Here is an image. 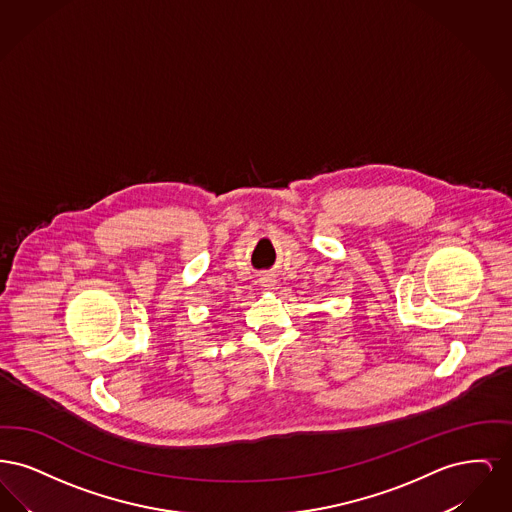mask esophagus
Listing matches in <instances>:
<instances>
[{"label": "esophagus", "instance_id": "obj_1", "mask_svg": "<svg viewBox=\"0 0 512 512\" xmlns=\"http://www.w3.org/2000/svg\"><path fill=\"white\" fill-rule=\"evenodd\" d=\"M263 286H265V288H272V286H274V280H270V278H265Z\"/></svg>", "mask_w": 512, "mask_h": 512}]
</instances>
